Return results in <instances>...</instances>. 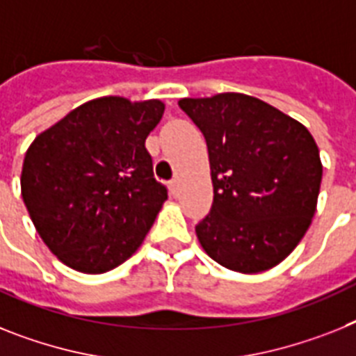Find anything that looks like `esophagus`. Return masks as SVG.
<instances>
[{
	"mask_svg": "<svg viewBox=\"0 0 356 356\" xmlns=\"http://www.w3.org/2000/svg\"><path fill=\"white\" fill-rule=\"evenodd\" d=\"M178 185H180V180H178V178H172V180L169 181V191H171V195H176V193H178Z\"/></svg>",
	"mask_w": 356,
	"mask_h": 356,
	"instance_id": "esophagus-1",
	"label": "esophagus"
}]
</instances>
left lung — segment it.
I'll list each match as a JSON object with an SVG mask.
<instances>
[{"label":"left lung","instance_id":"left-lung-1","mask_svg":"<svg viewBox=\"0 0 356 356\" xmlns=\"http://www.w3.org/2000/svg\"><path fill=\"white\" fill-rule=\"evenodd\" d=\"M178 105L209 151L214 200L196 225L202 249L243 275L278 266L315 216L322 181L315 138L295 118L242 92L184 98Z\"/></svg>","mask_w":356,"mask_h":356}]
</instances>
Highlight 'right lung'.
<instances>
[{"instance_id":"add662e5","label":"right lung","mask_w":356,"mask_h":356,"mask_svg":"<svg viewBox=\"0 0 356 356\" xmlns=\"http://www.w3.org/2000/svg\"><path fill=\"white\" fill-rule=\"evenodd\" d=\"M163 111L160 99L104 96L72 108L29 145L23 202L41 240L67 267L102 275L143 243L167 200L145 149Z\"/></svg>"}]
</instances>
